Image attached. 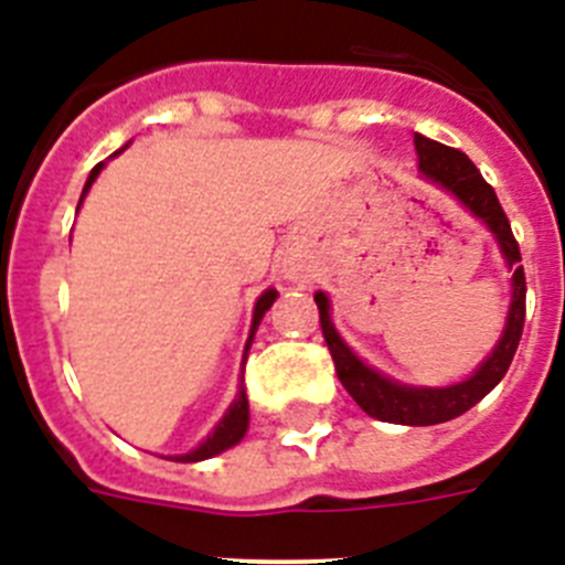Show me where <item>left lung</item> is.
I'll return each mask as SVG.
<instances>
[{
  "instance_id": "8db88e82",
  "label": "left lung",
  "mask_w": 565,
  "mask_h": 565,
  "mask_svg": "<svg viewBox=\"0 0 565 565\" xmlns=\"http://www.w3.org/2000/svg\"><path fill=\"white\" fill-rule=\"evenodd\" d=\"M414 143L416 151H419V172L448 189L451 194H457L473 215L482 217L491 226V232L500 241L502 255L509 260V267L514 269V278H511L514 281L511 312L500 344L480 364V371L466 379V382H459V385L436 387V391H430V387H405L391 382V379L379 376L376 371H371L367 364H362L350 353L348 344L339 339V333L330 324V305H327L324 292H316V305H319L321 335H324L327 350L333 355L339 382L348 387V393L364 414L382 422H396V425H439V422H448L471 411L482 396L494 391L497 382L509 371L525 324V273L523 264H520L523 260L520 258V244H516L509 217H505L500 201H497V192L491 189V183H486L480 169L468 160L466 151L436 143V140H428L422 135H414Z\"/></svg>"
}]
</instances>
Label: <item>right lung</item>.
<instances>
[{
    "label": "right lung",
    "mask_w": 565,
    "mask_h": 565,
    "mask_svg": "<svg viewBox=\"0 0 565 565\" xmlns=\"http://www.w3.org/2000/svg\"><path fill=\"white\" fill-rule=\"evenodd\" d=\"M99 169H103V163L94 166L92 174H88V180H85L83 198H85V192H88V186H92V183H94V178H97V174H99ZM83 198H79V201H83ZM275 296H278V292L267 290V292H264V296L258 298V305H255V316H253V330H249V341H246V350H249V344H253L255 330H258L260 319H264V312H267L269 307H273ZM244 359H246V353H244ZM246 425H249V402H246V391H244V387H241L238 399L232 402V407H230V411H226V416H224V419H221V425H217V428H215V434L206 436V443H203L201 448H194L192 454H183V457H178V462H198V459H210V457H215V454L226 451V448H232V445L244 439Z\"/></svg>",
    "instance_id": "1"
}]
</instances>
